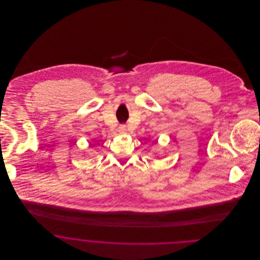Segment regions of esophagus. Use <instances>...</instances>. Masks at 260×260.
Instances as JSON below:
<instances>
[{"instance_id": "34e87169", "label": "esophagus", "mask_w": 260, "mask_h": 260, "mask_svg": "<svg viewBox=\"0 0 260 260\" xmlns=\"http://www.w3.org/2000/svg\"><path fill=\"white\" fill-rule=\"evenodd\" d=\"M126 126L124 125V124H121L120 126H119V133L120 134H122V135H124V134H126Z\"/></svg>"}]
</instances>
